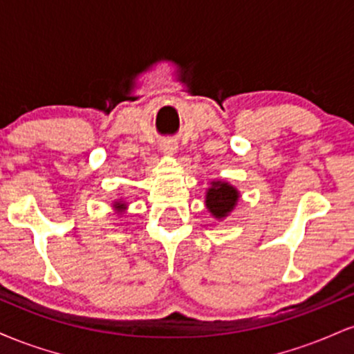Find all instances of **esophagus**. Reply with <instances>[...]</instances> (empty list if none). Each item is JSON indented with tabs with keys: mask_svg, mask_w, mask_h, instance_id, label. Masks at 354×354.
<instances>
[{
	"mask_svg": "<svg viewBox=\"0 0 354 354\" xmlns=\"http://www.w3.org/2000/svg\"><path fill=\"white\" fill-rule=\"evenodd\" d=\"M174 149H176V143H173V141H166V143H163V151L173 153Z\"/></svg>",
	"mask_w": 354,
	"mask_h": 354,
	"instance_id": "esophagus-1",
	"label": "esophagus"
}]
</instances>
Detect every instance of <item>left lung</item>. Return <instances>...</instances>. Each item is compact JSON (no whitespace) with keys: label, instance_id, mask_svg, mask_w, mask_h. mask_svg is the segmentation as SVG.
<instances>
[{"label":"left lung","instance_id":"8db88e82","mask_svg":"<svg viewBox=\"0 0 354 354\" xmlns=\"http://www.w3.org/2000/svg\"><path fill=\"white\" fill-rule=\"evenodd\" d=\"M238 198V191L233 186H230L228 183L213 181V186L206 193V206L213 213V216L223 218L233 209Z\"/></svg>","mask_w":354,"mask_h":354}]
</instances>
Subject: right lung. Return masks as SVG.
Wrapping results in <instances>:
<instances>
[{"instance_id": "1", "label": "right lung", "mask_w": 354, "mask_h": 354, "mask_svg": "<svg viewBox=\"0 0 354 354\" xmlns=\"http://www.w3.org/2000/svg\"><path fill=\"white\" fill-rule=\"evenodd\" d=\"M121 206H123V205H121Z\"/></svg>"}]
</instances>
